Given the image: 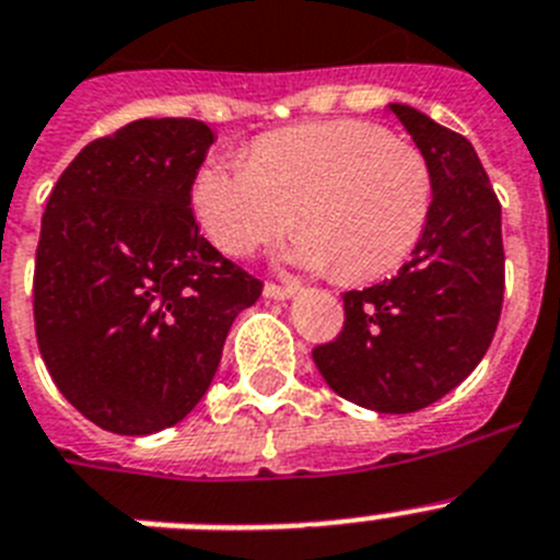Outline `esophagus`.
<instances>
[{
	"mask_svg": "<svg viewBox=\"0 0 560 560\" xmlns=\"http://www.w3.org/2000/svg\"><path fill=\"white\" fill-rule=\"evenodd\" d=\"M298 285H277V283H266V289H262V294H266V300H291L294 294H298Z\"/></svg>",
	"mask_w": 560,
	"mask_h": 560,
	"instance_id": "34e87169",
	"label": "esophagus"
}]
</instances>
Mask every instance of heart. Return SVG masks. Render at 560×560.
Instances as JSON below:
<instances>
[{
    "label": "heart",
    "instance_id": "1",
    "mask_svg": "<svg viewBox=\"0 0 560 560\" xmlns=\"http://www.w3.org/2000/svg\"><path fill=\"white\" fill-rule=\"evenodd\" d=\"M433 180L417 147L365 121L303 124L269 132L248 164L209 158L189 200L203 232L248 255L294 223L289 260L362 283L394 271L422 237Z\"/></svg>",
    "mask_w": 560,
    "mask_h": 560
}]
</instances>
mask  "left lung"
<instances>
[{
  "label": "left lung",
  "mask_w": 560,
  "mask_h": 560,
  "mask_svg": "<svg viewBox=\"0 0 560 560\" xmlns=\"http://www.w3.org/2000/svg\"><path fill=\"white\" fill-rule=\"evenodd\" d=\"M430 166L433 200L396 277L346 291V326L312 351L328 388L376 413H413L465 382L493 342L504 300L501 203L472 143L388 104Z\"/></svg>",
  "instance_id": "8db88e82"
}]
</instances>
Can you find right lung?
<instances>
[{
    "label": "right lung",
    "instance_id": "right-lung-1",
    "mask_svg": "<svg viewBox=\"0 0 560 560\" xmlns=\"http://www.w3.org/2000/svg\"><path fill=\"white\" fill-rule=\"evenodd\" d=\"M212 143L195 118H141L88 143L47 198L33 275L42 360L109 433L178 424L260 298L195 223L189 189Z\"/></svg>",
    "mask_w": 560,
    "mask_h": 560
}]
</instances>
